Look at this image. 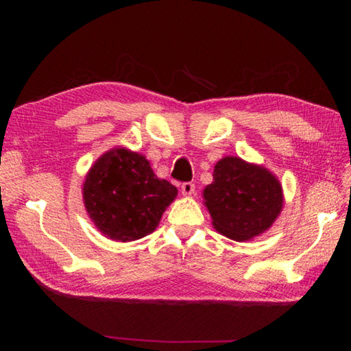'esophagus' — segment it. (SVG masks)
<instances>
[{"mask_svg": "<svg viewBox=\"0 0 351 351\" xmlns=\"http://www.w3.org/2000/svg\"><path fill=\"white\" fill-rule=\"evenodd\" d=\"M181 193L184 195V197H192V195L195 193V186L192 182H184L181 186Z\"/></svg>", "mask_w": 351, "mask_h": 351, "instance_id": "obj_1", "label": "esophagus"}]
</instances>
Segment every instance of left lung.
<instances>
[{
	"instance_id": "left-lung-1",
	"label": "left lung",
	"mask_w": 351,
	"mask_h": 351,
	"mask_svg": "<svg viewBox=\"0 0 351 351\" xmlns=\"http://www.w3.org/2000/svg\"><path fill=\"white\" fill-rule=\"evenodd\" d=\"M203 198L217 232L235 241L265 234L285 203L278 178L239 156H224L215 164L213 181L203 190Z\"/></svg>"
}]
</instances>
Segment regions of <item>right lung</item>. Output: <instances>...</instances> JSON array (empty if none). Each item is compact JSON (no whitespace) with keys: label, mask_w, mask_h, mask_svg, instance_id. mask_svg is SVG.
<instances>
[{"label":"right lung","mask_w":351,"mask_h":351,"mask_svg":"<svg viewBox=\"0 0 351 351\" xmlns=\"http://www.w3.org/2000/svg\"><path fill=\"white\" fill-rule=\"evenodd\" d=\"M82 193L99 232L110 240L127 243L158 228L178 189L153 173L144 154L117 147L91 165Z\"/></svg>","instance_id":"1"}]
</instances>
